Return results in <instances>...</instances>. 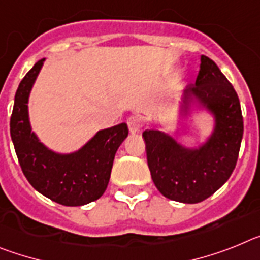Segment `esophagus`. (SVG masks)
I'll return each mask as SVG.
<instances>
[{"mask_svg":"<svg viewBox=\"0 0 260 260\" xmlns=\"http://www.w3.org/2000/svg\"><path fill=\"white\" fill-rule=\"evenodd\" d=\"M127 124H128V129H129V132L136 133L139 132L140 128H141V119H140L139 116H136V115H133V116L128 117Z\"/></svg>","mask_w":260,"mask_h":260,"instance_id":"esophagus-1","label":"esophagus"}]
</instances>
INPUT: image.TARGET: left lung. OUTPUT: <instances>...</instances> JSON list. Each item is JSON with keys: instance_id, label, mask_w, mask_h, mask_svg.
Returning a JSON list of instances; mask_svg holds the SVG:
<instances>
[{"instance_id": "1", "label": "left lung", "mask_w": 260, "mask_h": 260, "mask_svg": "<svg viewBox=\"0 0 260 260\" xmlns=\"http://www.w3.org/2000/svg\"><path fill=\"white\" fill-rule=\"evenodd\" d=\"M195 85L183 90L180 115L193 106L214 119L211 136L198 148H187L155 128L144 131L146 159L155 187L174 202L195 204L213 195L236 168L243 136V117L233 85L213 60L200 57Z\"/></svg>"}]
</instances>
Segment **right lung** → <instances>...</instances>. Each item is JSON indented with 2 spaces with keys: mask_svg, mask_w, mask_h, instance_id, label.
<instances>
[{
  "mask_svg": "<svg viewBox=\"0 0 260 260\" xmlns=\"http://www.w3.org/2000/svg\"><path fill=\"white\" fill-rule=\"evenodd\" d=\"M44 58L24 76L15 92L10 135L18 161L31 186L58 204L80 207L98 200L107 188L117 148L128 136L125 123L98 132L73 153H56L31 131L28 96Z\"/></svg>",
  "mask_w": 260,
  "mask_h": 260,
  "instance_id": "add662e5",
  "label": "right lung"
}]
</instances>
